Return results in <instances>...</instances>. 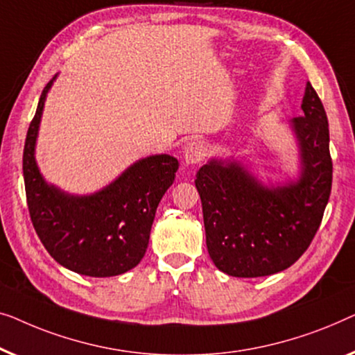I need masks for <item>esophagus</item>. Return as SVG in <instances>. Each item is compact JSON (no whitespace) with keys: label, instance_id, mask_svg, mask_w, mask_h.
<instances>
[{"label":"esophagus","instance_id":"esophagus-1","mask_svg":"<svg viewBox=\"0 0 355 355\" xmlns=\"http://www.w3.org/2000/svg\"><path fill=\"white\" fill-rule=\"evenodd\" d=\"M207 156V146L202 141L193 139L183 149V157L187 164H198Z\"/></svg>","mask_w":355,"mask_h":355}]
</instances>
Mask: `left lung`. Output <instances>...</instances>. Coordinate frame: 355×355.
I'll return each mask as SVG.
<instances>
[{
    "label": "left lung",
    "mask_w": 355,
    "mask_h": 355,
    "mask_svg": "<svg viewBox=\"0 0 355 355\" xmlns=\"http://www.w3.org/2000/svg\"><path fill=\"white\" fill-rule=\"evenodd\" d=\"M293 119L301 148L297 182L268 188L234 162L211 161L196 173L209 256L232 277H267L291 267L311 246L331 193L325 107L311 83Z\"/></svg>",
    "instance_id": "left-lung-1"
}]
</instances>
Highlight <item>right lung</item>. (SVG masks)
I'll return each mask as SVG.
<instances>
[{"instance_id":"add662e5","label":"right lung","mask_w":355,"mask_h":355,"mask_svg":"<svg viewBox=\"0 0 355 355\" xmlns=\"http://www.w3.org/2000/svg\"><path fill=\"white\" fill-rule=\"evenodd\" d=\"M53 80L40 96L24 146L30 218L49 256L69 270L99 278L121 275L146 252L156 209L175 180L178 161L167 154L141 159L92 196H69L49 187L35 162V141Z\"/></svg>"}]
</instances>
